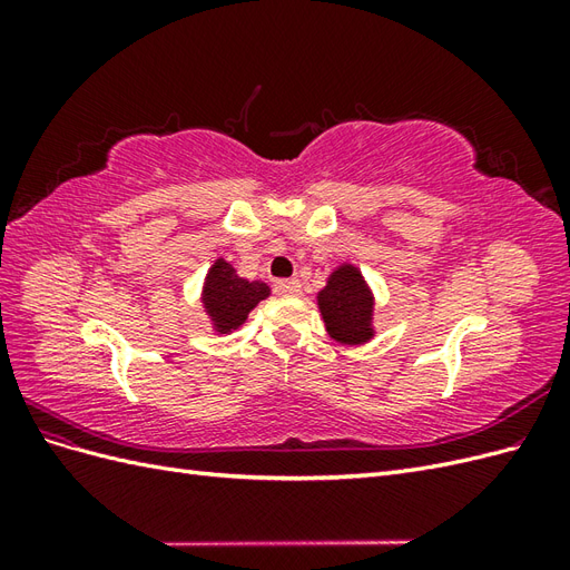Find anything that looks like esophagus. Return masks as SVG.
Segmentation results:
<instances>
[{
  "label": "esophagus",
  "instance_id": "1",
  "mask_svg": "<svg viewBox=\"0 0 570 570\" xmlns=\"http://www.w3.org/2000/svg\"><path fill=\"white\" fill-rule=\"evenodd\" d=\"M273 289H275V295H281V297H297L302 292V283L299 281H275Z\"/></svg>",
  "mask_w": 570,
  "mask_h": 570
}]
</instances>
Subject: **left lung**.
Masks as SVG:
<instances>
[{
    "label": "left lung",
    "mask_w": 570,
    "mask_h": 570,
    "mask_svg": "<svg viewBox=\"0 0 570 570\" xmlns=\"http://www.w3.org/2000/svg\"><path fill=\"white\" fill-rule=\"evenodd\" d=\"M327 333L335 340L356 344L371 337V295L352 266H342L318 295Z\"/></svg>",
    "instance_id": "left-lung-1"
}]
</instances>
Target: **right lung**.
<instances>
[{"label": "right lung", "mask_w": 570, "mask_h": 570, "mask_svg": "<svg viewBox=\"0 0 570 570\" xmlns=\"http://www.w3.org/2000/svg\"><path fill=\"white\" fill-rule=\"evenodd\" d=\"M268 297V287L264 283H249L235 275V268L218 258L206 275L204 304L218 323L220 331H235L243 325L252 308Z\"/></svg>", "instance_id": "right-lung-1"}]
</instances>
